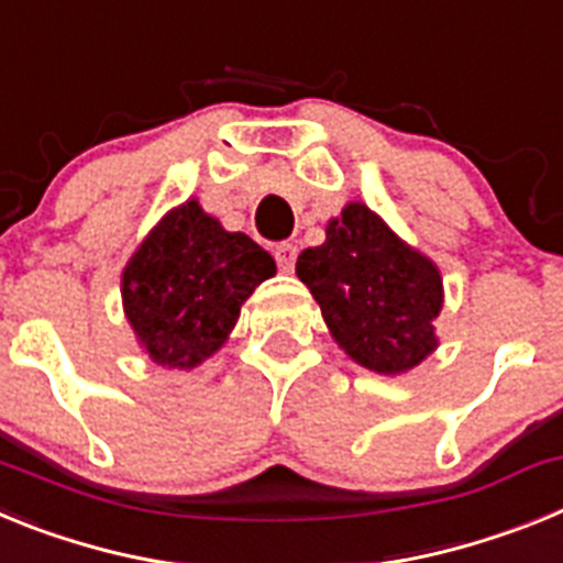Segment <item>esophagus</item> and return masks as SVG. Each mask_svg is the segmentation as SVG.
I'll use <instances>...</instances> for the list:
<instances>
[{
    "label": "esophagus",
    "mask_w": 563,
    "mask_h": 563,
    "mask_svg": "<svg viewBox=\"0 0 563 563\" xmlns=\"http://www.w3.org/2000/svg\"><path fill=\"white\" fill-rule=\"evenodd\" d=\"M273 256H276V262H278V267H282V271L290 273L292 267H296L298 251H296V245H290V242H282V245H276Z\"/></svg>",
    "instance_id": "obj_1"
}]
</instances>
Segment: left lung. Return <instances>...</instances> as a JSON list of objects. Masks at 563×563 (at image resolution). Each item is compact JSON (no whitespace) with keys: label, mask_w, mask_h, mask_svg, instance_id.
<instances>
[{"label":"left lung","mask_w":563,"mask_h":563,"mask_svg":"<svg viewBox=\"0 0 563 563\" xmlns=\"http://www.w3.org/2000/svg\"><path fill=\"white\" fill-rule=\"evenodd\" d=\"M346 355L377 375H402L437 350L442 278L375 211L350 202L327 225L324 245L296 262Z\"/></svg>","instance_id":"left-lung-1"}]
</instances>
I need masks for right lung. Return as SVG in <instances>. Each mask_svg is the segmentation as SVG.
I'll return each instance as SVG.
<instances>
[{"instance_id": "add662e5", "label": "right lung", "mask_w": 563, "mask_h": 563, "mask_svg": "<svg viewBox=\"0 0 563 563\" xmlns=\"http://www.w3.org/2000/svg\"><path fill=\"white\" fill-rule=\"evenodd\" d=\"M273 273L271 253L188 200L152 228L123 267V312L148 361L194 369L228 341L247 296Z\"/></svg>"}]
</instances>
